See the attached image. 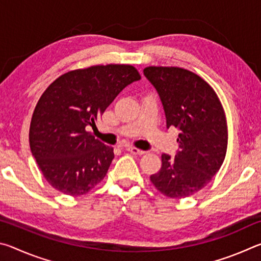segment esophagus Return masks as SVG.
Returning <instances> with one entry per match:
<instances>
[{
	"mask_svg": "<svg viewBox=\"0 0 261 261\" xmlns=\"http://www.w3.org/2000/svg\"><path fill=\"white\" fill-rule=\"evenodd\" d=\"M126 151L132 153V154H137V155H143V154H145V151H141V149H138L136 147H131V146L126 147Z\"/></svg>",
	"mask_w": 261,
	"mask_h": 261,
	"instance_id": "34e87169",
	"label": "esophagus"
}]
</instances>
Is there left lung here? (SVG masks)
I'll list each match as a JSON object with an SVG mask.
<instances>
[{
    "label": "left lung",
    "instance_id": "obj_1",
    "mask_svg": "<svg viewBox=\"0 0 261 261\" xmlns=\"http://www.w3.org/2000/svg\"><path fill=\"white\" fill-rule=\"evenodd\" d=\"M145 77L155 88L167 129L179 131L175 156L163 153L151 182L165 196L179 199L210 183L227 153L228 129L218 95L204 79L180 68L148 67Z\"/></svg>",
    "mask_w": 261,
    "mask_h": 261
}]
</instances>
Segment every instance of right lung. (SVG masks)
Segmentation results:
<instances>
[{
	"label": "right lung",
	"instance_id": "right-lung-1",
	"mask_svg": "<svg viewBox=\"0 0 261 261\" xmlns=\"http://www.w3.org/2000/svg\"><path fill=\"white\" fill-rule=\"evenodd\" d=\"M136 68L96 65L62 74L48 86L30 126L32 155L53 188L82 196L100 183L114 159L113 147L86 131L134 82Z\"/></svg>",
	"mask_w": 261,
	"mask_h": 261
}]
</instances>
